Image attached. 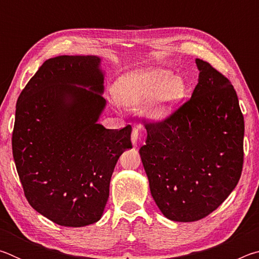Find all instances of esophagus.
I'll use <instances>...</instances> for the list:
<instances>
[{
	"label": "esophagus",
	"mask_w": 259,
	"mask_h": 259,
	"mask_svg": "<svg viewBox=\"0 0 259 259\" xmlns=\"http://www.w3.org/2000/svg\"><path fill=\"white\" fill-rule=\"evenodd\" d=\"M138 138H139V133L137 128L133 129V133H131V143H133L134 147H137L138 145Z\"/></svg>",
	"instance_id": "34e87169"
}]
</instances>
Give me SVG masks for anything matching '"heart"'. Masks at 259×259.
<instances>
[{"instance_id": "1", "label": "heart", "mask_w": 259, "mask_h": 259, "mask_svg": "<svg viewBox=\"0 0 259 259\" xmlns=\"http://www.w3.org/2000/svg\"><path fill=\"white\" fill-rule=\"evenodd\" d=\"M185 94V81L170 69L160 67L126 74L114 89L116 100L125 107H142L152 100L147 115L155 121L168 119Z\"/></svg>"}]
</instances>
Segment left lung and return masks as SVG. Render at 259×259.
Returning a JSON list of instances; mask_svg holds the SVG:
<instances>
[{
  "label": "left lung",
  "instance_id": "left-lung-1",
  "mask_svg": "<svg viewBox=\"0 0 259 259\" xmlns=\"http://www.w3.org/2000/svg\"><path fill=\"white\" fill-rule=\"evenodd\" d=\"M199 82L192 97L161 122H144L139 154L151 194L175 222H195L234 190L243 164L244 120L227 77L195 59Z\"/></svg>",
  "mask_w": 259,
  "mask_h": 259
}]
</instances>
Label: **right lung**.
I'll return each mask as SVG.
<instances>
[{"label":"right lung","mask_w":259,"mask_h":259,"mask_svg":"<svg viewBox=\"0 0 259 259\" xmlns=\"http://www.w3.org/2000/svg\"><path fill=\"white\" fill-rule=\"evenodd\" d=\"M97 56H58L42 64L16 105L12 154L28 203L61 226L98 222L131 125L98 123L106 100Z\"/></svg>","instance_id":"right-lung-1"}]
</instances>
